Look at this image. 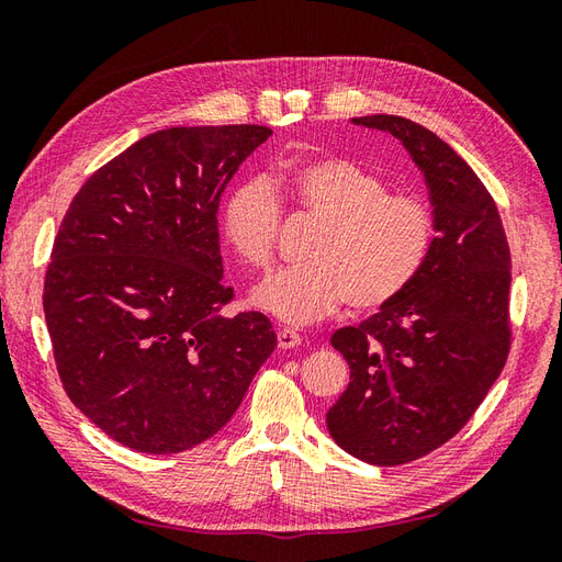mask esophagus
Instances as JSON below:
<instances>
[{"mask_svg": "<svg viewBox=\"0 0 562 562\" xmlns=\"http://www.w3.org/2000/svg\"><path fill=\"white\" fill-rule=\"evenodd\" d=\"M277 339H279V347L281 349H293V347H300L302 345V335L291 330V328H281L277 333Z\"/></svg>", "mask_w": 562, "mask_h": 562, "instance_id": "34e87169", "label": "esophagus"}]
</instances>
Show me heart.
I'll use <instances>...</instances> for the list:
<instances>
[{
    "label": "heart",
    "instance_id": "b5f03b06",
    "mask_svg": "<svg viewBox=\"0 0 562 562\" xmlns=\"http://www.w3.org/2000/svg\"><path fill=\"white\" fill-rule=\"evenodd\" d=\"M314 220L307 265L285 267L252 291V304L285 323L328 316L349 300L375 312L398 300L427 265L436 215L427 199L389 192V182L345 157H321L288 168L271 184L248 178L220 209V234L236 260L265 269L274 260L281 201Z\"/></svg>",
    "mask_w": 562,
    "mask_h": 562
}]
</instances>
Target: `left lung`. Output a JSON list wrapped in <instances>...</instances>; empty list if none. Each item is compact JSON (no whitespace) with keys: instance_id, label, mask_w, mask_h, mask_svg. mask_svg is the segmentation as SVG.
Segmentation results:
<instances>
[{"instance_id":"8db88e82","label":"left lung","mask_w":562,"mask_h":562,"mask_svg":"<svg viewBox=\"0 0 562 562\" xmlns=\"http://www.w3.org/2000/svg\"><path fill=\"white\" fill-rule=\"evenodd\" d=\"M351 122L403 143L436 215L413 285L330 337L351 370L326 415L333 440L368 464L396 467L448 443L499 378L512 347V252L495 199L446 140L394 114Z\"/></svg>"}]
</instances>
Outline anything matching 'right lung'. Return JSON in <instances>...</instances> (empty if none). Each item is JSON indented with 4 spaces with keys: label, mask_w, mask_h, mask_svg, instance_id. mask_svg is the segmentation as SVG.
<instances>
[{
    "label": "right lung",
    "mask_w": 562,
    "mask_h": 562,
    "mask_svg": "<svg viewBox=\"0 0 562 562\" xmlns=\"http://www.w3.org/2000/svg\"><path fill=\"white\" fill-rule=\"evenodd\" d=\"M271 128L176 126L83 182L44 281L67 396L116 443L176 454L217 434L277 347L260 312L225 316L217 206Z\"/></svg>",
    "instance_id": "right-lung-1"
}]
</instances>
